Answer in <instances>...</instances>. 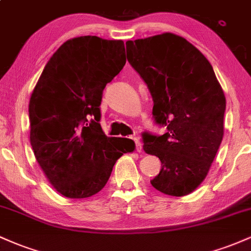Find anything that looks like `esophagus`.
I'll use <instances>...</instances> for the list:
<instances>
[{
    "label": "esophagus",
    "mask_w": 251,
    "mask_h": 251,
    "mask_svg": "<svg viewBox=\"0 0 251 251\" xmlns=\"http://www.w3.org/2000/svg\"><path fill=\"white\" fill-rule=\"evenodd\" d=\"M133 140H134V143H135V149H137V151H138V152H142L143 145H142V142H140L139 138L134 137Z\"/></svg>",
    "instance_id": "esophagus-1"
}]
</instances>
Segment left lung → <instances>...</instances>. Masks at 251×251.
<instances>
[{"label": "left lung", "instance_id": "1", "mask_svg": "<svg viewBox=\"0 0 251 251\" xmlns=\"http://www.w3.org/2000/svg\"><path fill=\"white\" fill-rule=\"evenodd\" d=\"M127 60L153 99L155 122L168 132L144 133V151L162 162L152 186L169 196L194 192L209 174L223 139L226 97L212 66L174 33L126 42Z\"/></svg>", "mask_w": 251, "mask_h": 251}]
</instances>
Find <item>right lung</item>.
Instances as JSON below:
<instances>
[{"mask_svg": "<svg viewBox=\"0 0 251 251\" xmlns=\"http://www.w3.org/2000/svg\"><path fill=\"white\" fill-rule=\"evenodd\" d=\"M125 63L122 40L74 37L51 55L33 89L30 145L48 181L65 197L98 194L117 160L134 151L133 140L107 137L99 124L103 88Z\"/></svg>", "mask_w": 251, "mask_h": 251, "instance_id": "right-lung-1", "label": "right lung"}]
</instances>
